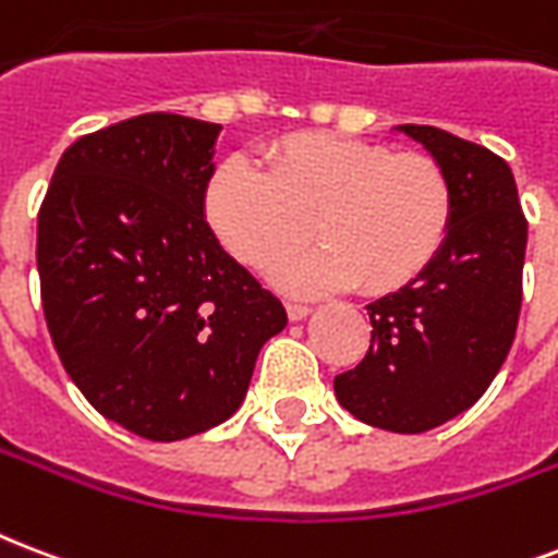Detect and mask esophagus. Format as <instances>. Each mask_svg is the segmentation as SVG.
Returning <instances> with one entry per match:
<instances>
[{"label":"esophagus","instance_id":"obj_1","mask_svg":"<svg viewBox=\"0 0 558 558\" xmlns=\"http://www.w3.org/2000/svg\"><path fill=\"white\" fill-rule=\"evenodd\" d=\"M287 316L289 322H304L310 316L307 304H287Z\"/></svg>","mask_w":558,"mask_h":558}]
</instances>
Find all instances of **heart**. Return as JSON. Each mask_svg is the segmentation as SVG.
<instances>
[{
    "label": "heart",
    "instance_id": "obj_1",
    "mask_svg": "<svg viewBox=\"0 0 558 558\" xmlns=\"http://www.w3.org/2000/svg\"><path fill=\"white\" fill-rule=\"evenodd\" d=\"M202 207L222 248L257 271L295 248L307 216L318 242L271 275L289 295L354 283L389 295L415 283L445 248L453 186L427 155L310 131L271 143L266 172L245 157L222 160Z\"/></svg>",
    "mask_w": 558,
    "mask_h": 558
}]
</instances>
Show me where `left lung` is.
I'll list each match as a JSON object with an SVG mask.
<instances>
[{
    "mask_svg": "<svg viewBox=\"0 0 558 558\" xmlns=\"http://www.w3.org/2000/svg\"><path fill=\"white\" fill-rule=\"evenodd\" d=\"M448 172L453 225L415 283L368 304L372 348L333 380L351 415L389 433H424L483 398L521 313L526 219L512 169L433 125H398Z\"/></svg>",
    "mask_w": 558,
    "mask_h": 558,
    "instance_id": "8db88e82",
    "label": "left lung"
}]
</instances>
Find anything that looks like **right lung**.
<instances>
[{
	"mask_svg": "<svg viewBox=\"0 0 558 558\" xmlns=\"http://www.w3.org/2000/svg\"><path fill=\"white\" fill-rule=\"evenodd\" d=\"M222 125L143 113L75 140L37 216L46 325L81 395L125 430L178 441L231 418L278 298L204 219Z\"/></svg>",
	"mask_w": 558,
	"mask_h": 558,
	"instance_id": "obj_1",
	"label": "right lung"
}]
</instances>
